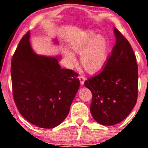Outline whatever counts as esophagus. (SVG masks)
<instances>
[{"mask_svg":"<svg viewBox=\"0 0 148 148\" xmlns=\"http://www.w3.org/2000/svg\"><path fill=\"white\" fill-rule=\"evenodd\" d=\"M78 78L80 81V84L82 85H83L84 84L85 82V77L84 76H78Z\"/></svg>","mask_w":148,"mask_h":148,"instance_id":"esophagus-1","label":"esophagus"}]
</instances>
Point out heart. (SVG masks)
Here are the masks:
<instances>
[{"instance_id":"1","label":"heart","mask_w":148,"mask_h":148,"mask_svg":"<svg viewBox=\"0 0 148 148\" xmlns=\"http://www.w3.org/2000/svg\"><path fill=\"white\" fill-rule=\"evenodd\" d=\"M71 47L75 53L81 55L80 63L89 74L99 72L106 64L108 56V42L103 36H97L92 31L74 38L71 42ZM66 57L71 62L76 61V57L71 52H67Z\"/></svg>"}]
</instances>
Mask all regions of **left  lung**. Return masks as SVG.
Listing matches in <instances>:
<instances>
[{"label":"left lung","mask_w":148,"mask_h":148,"mask_svg":"<svg viewBox=\"0 0 148 148\" xmlns=\"http://www.w3.org/2000/svg\"><path fill=\"white\" fill-rule=\"evenodd\" d=\"M116 45L101 72L85 82L92 92L90 110L95 121L114 125L131 113L138 97V65L129 41L114 28Z\"/></svg>","instance_id":"8db88e82"}]
</instances>
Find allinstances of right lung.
I'll return each mask as SVG.
<instances>
[{
    "label": "right lung",
    "mask_w": 148,
    "mask_h": 148,
    "mask_svg": "<svg viewBox=\"0 0 148 148\" xmlns=\"http://www.w3.org/2000/svg\"><path fill=\"white\" fill-rule=\"evenodd\" d=\"M29 38L28 31L12 57L14 100L19 113L31 123L54 128L68 116L79 87L78 74L61 69L56 58L35 54Z\"/></svg>",
    "instance_id": "1"
}]
</instances>
